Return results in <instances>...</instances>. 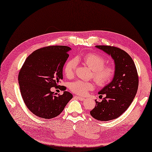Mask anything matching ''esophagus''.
Returning a JSON list of instances; mask_svg holds the SVG:
<instances>
[{"label": "esophagus", "instance_id": "obj_1", "mask_svg": "<svg viewBox=\"0 0 152 152\" xmlns=\"http://www.w3.org/2000/svg\"><path fill=\"white\" fill-rule=\"evenodd\" d=\"M74 97L75 98H77V99H79L80 101H84V99H85V98H82V97H80V96H75Z\"/></svg>", "mask_w": 152, "mask_h": 152}]
</instances>
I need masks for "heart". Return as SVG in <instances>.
Wrapping results in <instances>:
<instances>
[{
  "instance_id": "obj_1",
  "label": "heart",
  "mask_w": 152,
  "mask_h": 152,
  "mask_svg": "<svg viewBox=\"0 0 152 152\" xmlns=\"http://www.w3.org/2000/svg\"><path fill=\"white\" fill-rule=\"evenodd\" d=\"M82 60L92 70V76L99 86H104L112 80L115 75V68L112 65H104V58L94 53H88L82 58H72L65 63L63 72L67 78L70 79L74 75L77 61ZM94 85L92 82L76 80L70 82L69 88L73 93L79 95H85L87 92L93 89Z\"/></svg>"
}]
</instances>
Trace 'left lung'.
Listing matches in <instances>:
<instances>
[{"mask_svg": "<svg viewBox=\"0 0 152 152\" xmlns=\"http://www.w3.org/2000/svg\"><path fill=\"white\" fill-rule=\"evenodd\" d=\"M96 48L110 55L115 63V75L112 81L98 94L105 97L102 102L95 100L96 106L91 116L100 121L117 118L129 108L138 88V75L131 57L122 49L110 45H96Z\"/></svg>", "mask_w": 152, "mask_h": 152, "instance_id": "left-lung-1", "label": "left lung"}]
</instances>
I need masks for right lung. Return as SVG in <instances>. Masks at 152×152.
I'll return each mask as SVG.
<instances>
[{
  "instance_id": "1",
  "label": "right lung",
  "mask_w": 152,
  "mask_h": 152,
  "mask_svg": "<svg viewBox=\"0 0 152 152\" xmlns=\"http://www.w3.org/2000/svg\"><path fill=\"white\" fill-rule=\"evenodd\" d=\"M70 50L65 45L39 49L29 55L20 69L18 82L23 99L30 111L39 117H57L73 98L68 91L56 96L50 91L63 79V68Z\"/></svg>"
}]
</instances>
